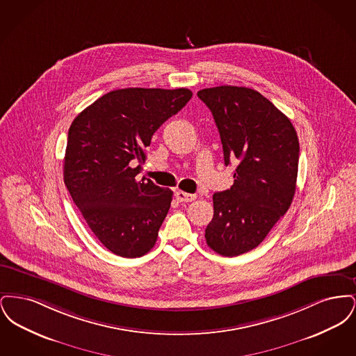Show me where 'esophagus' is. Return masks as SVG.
I'll use <instances>...</instances> for the list:
<instances>
[{"label":"esophagus","instance_id":"esophagus-1","mask_svg":"<svg viewBox=\"0 0 356 356\" xmlns=\"http://www.w3.org/2000/svg\"><path fill=\"white\" fill-rule=\"evenodd\" d=\"M176 199L180 202V203H189V202H193L196 199V195H192V193H186L183 191H177L175 193Z\"/></svg>","mask_w":356,"mask_h":356}]
</instances>
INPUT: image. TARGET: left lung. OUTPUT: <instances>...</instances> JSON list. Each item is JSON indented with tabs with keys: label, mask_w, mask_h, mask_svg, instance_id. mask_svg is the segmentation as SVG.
Returning a JSON list of instances; mask_svg holds the SVG:
<instances>
[{
	"label": "left lung",
	"mask_w": 356,
	"mask_h": 356,
	"mask_svg": "<svg viewBox=\"0 0 356 356\" xmlns=\"http://www.w3.org/2000/svg\"><path fill=\"white\" fill-rule=\"evenodd\" d=\"M220 134L224 163L238 161L234 186L213 195L205 228L211 250L238 256L256 248L292 203L299 140L284 113L251 88L221 85L197 92Z\"/></svg>",
	"instance_id": "8db88e82"
}]
</instances>
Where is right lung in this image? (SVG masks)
<instances>
[{
	"label": "right lung",
	"instance_id": "right-lung-1",
	"mask_svg": "<svg viewBox=\"0 0 356 356\" xmlns=\"http://www.w3.org/2000/svg\"><path fill=\"white\" fill-rule=\"evenodd\" d=\"M191 97L186 88L112 90L69 128L64 183L92 232L115 254L140 257L157 240L173 192L136 176L153 134Z\"/></svg>",
	"mask_w": 356,
	"mask_h": 356
}]
</instances>
